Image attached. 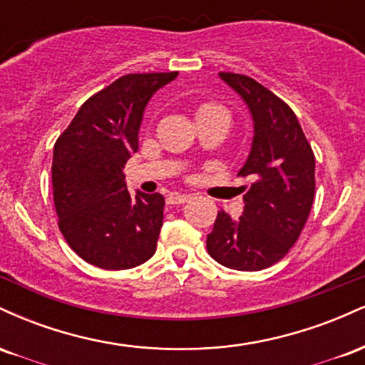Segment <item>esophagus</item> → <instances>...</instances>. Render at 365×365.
Masks as SVG:
<instances>
[{
    "label": "esophagus",
    "mask_w": 365,
    "mask_h": 365,
    "mask_svg": "<svg viewBox=\"0 0 365 365\" xmlns=\"http://www.w3.org/2000/svg\"><path fill=\"white\" fill-rule=\"evenodd\" d=\"M187 200H190V195L170 194V195H168V199H166V202H168L170 206H178V204H185Z\"/></svg>",
    "instance_id": "34e87169"
}]
</instances>
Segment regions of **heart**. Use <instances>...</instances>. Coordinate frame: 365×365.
<instances>
[{"label": "heart", "mask_w": 365, "mask_h": 365, "mask_svg": "<svg viewBox=\"0 0 365 365\" xmlns=\"http://www.w3.org/2000/svg\"><path fill=\"white\" fill-rule=\"evenodd\" d=\"M220 121L223 127L228 130L232 123V115H230L228 108L216 101H202L195 106V121Z\"/></svg>", "instance_id": "obj_1"}]
</instances>
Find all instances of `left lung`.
Returning a JSON list of instances; mask_svg holds the SVG:
<instances>
[{
	"mask_svg": "<svg viewBox=\"0 0 365 365\" xmlns=\"http://www.w3.org/2000/svg\"><path fill=\"white\" fill-rule=\"evenodd\" d=\"M220 77L252 113V150L238 171L252 183L240 187L245 207L237 221L217 212L207 252L230 269L261 271L282 261L302 233L316 190L314 150L283 99L247 75Z\"/></svg>",
	"mask_w": 365,
	"mask_h": 365,
	"instance_id": "obj_1",
	"label": "left lung"
}]
</instances>
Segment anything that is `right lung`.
<instances>
[{
  "instance_id": "obj_1",
  "label": "right lung",
  "mask_w": 365,
  "mask_h": 365,
  "mask_svg": "<svg viewBox=\"0 0 365 365\" xmlns=\"http://www.w3.org/2000/svg\"><path fill=\"white\" fill-rule=\"evenodd\" d=\"M177 72L128 73L96 92L53 150V199L66 244L101 269H130L156 252L165 197L128 194L123 168L139 149L142 113Z\"/></svg>"
}]
</instances>
